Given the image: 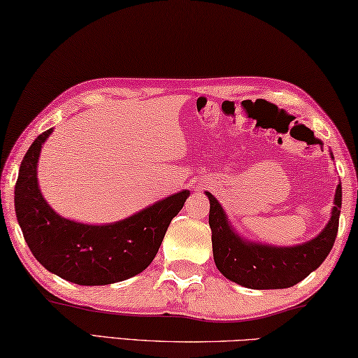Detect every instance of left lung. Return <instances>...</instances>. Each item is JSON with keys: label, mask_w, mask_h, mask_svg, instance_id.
I'll list each match as a JSON object with an SVG mask.
<instances>
[{"label": "left lung", "mask_w": 358, "mask_h": 358, "mask_svg": "<svg viewBox=\"0 0 358 358\" xmlns=\"http://www.w3.org/2000/svg\"><path fill=\"white\" fill-rule=\"evenodd\" d=\"M333 157V152L330 151ZM208 224L212 229L213 259L226 279L252 290H279L296 285L314 272L331 252L341 215L343 188L336 186L331 217L319 234L298 245H269L247 239L234 229L221 203L212 192Z\"/></svg>", "instance_id": "1"}]
</instances>
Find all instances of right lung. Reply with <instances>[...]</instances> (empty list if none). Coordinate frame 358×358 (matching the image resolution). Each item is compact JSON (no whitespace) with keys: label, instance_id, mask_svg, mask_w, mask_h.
Segmentation results:
<instances>
[{"label":"right lung","instance_id":"right-lung-1","mask_svg":"<svg viewBox=\"0 0 358 358\" xmlns=\"http://www.w3.org/2000/svg\"><path fill=\"white\" fill-rule=\"evenodd\" d=\"M52 130L28 148L14 191L17 221L33 257L49 272L78 285H110L140 274L155 259L170 221L191 192H175L115 223L87 224L60 217L38 183L39 152Z\"/></svg>","mask_w":358,"mask_h":358}]
</instances>
